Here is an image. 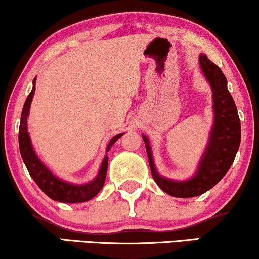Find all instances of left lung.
I'll list each match as a JSON object with an SVG mask.
<instances>
[{
  "instance_id": "obj_1",
  "label": "left lung",
  "mask_w": 259,
  "mask_h": 259,
  "mask_svg": "<svg viewBox=\"0 0 259 259\" xmlns=\"http://www.w3.org/2000/svg\"><path fill=\"white\" fill-rule=\"evenodd\" d=\"M199 61L202 72L212 88L214 124L211 130L206 152L199 164L195 176L185 182H176L158 175L152 159L148 139L145 135L142 136L155 183L165 193L176 198L197 197L217 185L232 166L241 140V125L238 110L227 88L226 76L205 54L200 55Z\"/></svg>"
}]
</instances>
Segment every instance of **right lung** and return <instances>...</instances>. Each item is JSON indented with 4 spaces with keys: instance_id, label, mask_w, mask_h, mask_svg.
<instances>
[{
    "instance_id": "obj_1",
    "label": "right lung",
    "mask_w": 259,
    "mask_h": 259,
    "mask_svg": "<svg viewBox=\"0 0 259 259\" xmlns=\"http://www.w3.org/2000/svg\"><path fill=\"white\" fill-rule=\"evenodd\" d=\"M36 78L33 79V88L31 93L27 96L26 101H25L23 112H21L20 118V126H19V148L20 154L23 158L26 169L29 171L30 176L32 177L36 185L42 189L43 193H46L49 198L55 201L60 202H68V204H73V202H84L88 201L92 198H94L98 193L101 191L102 186L105 183L106 172H107V165H108V157H105L104 161H102L101 167H100L99 175L93 182L88 183V185H71V183L64 182V181L59 180L55 177L47 167L43 165L33 151L32 146H31L30 136L27 133V116H29L30 105L32 101L33 94L36 90ZM123 134H118L111 140L107 146V152L110 151L113 143L117 141L118 139Z\"/></svg>"
}]
</instances>
